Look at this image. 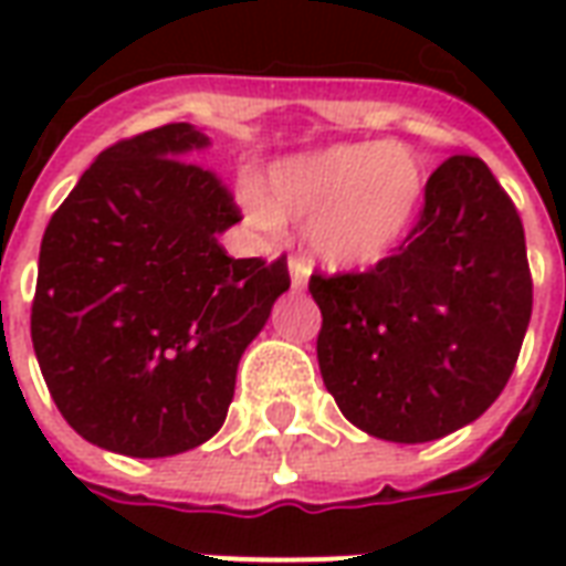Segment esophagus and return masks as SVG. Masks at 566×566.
Instances as JSON below:
<instances>
[{"label": "esophagus", "mask_w": 566, "mask_h": 566, "mask_svg": "<svg viewBox=\"0 0 566 566\" xmlns=\"http://www.w3.org/2000/svg\"><path fill=\"white\" fill-rule=\"evenodd\" d=\"M287 270H291V287L294 291H303L308 282V263L303 258H291V263H287Z\"/></svg>", "instance_id": "esophagus-1"}]
</instances>
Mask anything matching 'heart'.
I'll list each match as a JSON object with an SVG mask.
<instances>
[{
    "label": "heart",
    "instance_id": "b5f03b06",
    "mask_svg": "<svg viewBox=\"0 0 566 566\" xmlns=\"http://www.w3.org/2000/svg\"><path fill=\"white\" fill-rule=\"evenodd\" d=\"M427 193V166L403 142L333 145L275 163L263 202L248 211L263 227L306 223L312 258L333 270H360L381 260L416 223Z\"/></svg>",
    "mask_w": 566,
    "mask_h": 566
}]
</instances>
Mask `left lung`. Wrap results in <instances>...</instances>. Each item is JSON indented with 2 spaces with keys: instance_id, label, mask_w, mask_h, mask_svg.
Returning <instances> with one entry per match:
<instances>
[{
  "instance_id": "obj_1",
  "label": "left lung",
  "mask_w": 566,
  "mask_h": 566,
  "mask_svg": "<svg viewBox=\"0 0 566 566\" xmlns=\"http://www.w3.org/2000/svg\"><path fill=\"white\" fill-rule=\"evenodd\" d=\"M318 367L369 437L430 442L506 388L534 306L524 227L485 163L442 160L412 230L367 272H312Z\"/></svg>"
}]
</instances>
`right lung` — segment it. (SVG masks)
Segmentation results:
<instances>
[{"label": "right lung", "mask_w": 566, "mask_h": 566, "mask_svg": "<svg viewBox=\"0 0 566 566\" xmlns=\"http://www.w3.org/2000/svg\"><path fill=\"white\" fill-rule=\"evenodd\" d=\"M206 136L166 124L105 148L54 211L32 296V348L72 430L169 458L221 430L235 367L291 287L287 258H230L242 221Z\"/></svg>", "instance_id": "1"}]
</instances>
